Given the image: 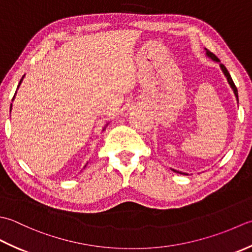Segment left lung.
I'll return each mask as SVG.
<instances>
[{"instance_id":"obj_1","label":"left lung","mask_w":252,"mask_h":252,"mask_svg":"<svg viewBox=\"0 0 252 252\" xmlns=\"http://www.w3.org/2000/svg\"><path fill=\"white\" fill-rule=\"evenodd\" d=\"M207 55H208L209 58L211 59V60H213V61H215V62H219V63H220V60H219V59L217 58V56H215L212 52H210V51H207ZM220 68H222L224 75L226 76L228 84L230 85V87H232V89H233V91H234L236 99H237V101H238V91H237V88H236V86H235V84H234V81H233V79H232V77H230V75H229V73H228V70L226 69V67H225V66H224L223 64H220ZM173 171H174V172H176V173H179V174H184V175H187V174L181 173V172H178V171H175V169H173Z\"/></svg>"}]
</instances>
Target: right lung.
Returning <instances> with one entry per match:
<instances>
[{"label":"right lung","mask_w":252,"mask_h":252,"mask_svg":"<svg viewBox=\"0 0 252 252\" xmlns=\"http://www.w3.org/2000/svg\"><path fill=\"white\" fill-rule=\"evenodd\" d=\"M23 79H24V76H23V78L20 79V81H19V84H18V86H17V89L19 88V85L22 84V81H23ZM15 94H16V92H15ZM15 94H14V96H13V100H14V97H15ZM11 110H12V104H11Z\"/></svg>","instance_id":"add662e5"}]
</instances>
